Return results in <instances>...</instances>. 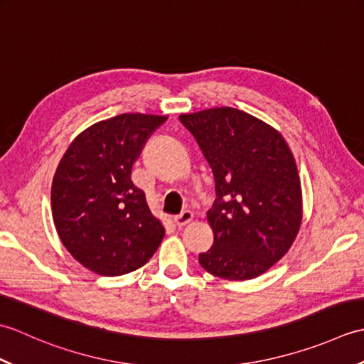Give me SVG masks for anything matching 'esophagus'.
I'll return each mask as SVG.
<instances>
[{
	"mask_svg": "<svg viewBox=\"0 0 364 364\" xmlns=\"http://www.w3.org/2000/svg\"><path fill=\"white\" fill-rule=\"evenodd\" d=\"M192 219H194V214H192L191 211H183L180 215H176V218H173V222H175V225L178 228H181L184 225H188V223Z\"/></svg>",
	"mask_w": 364,
	"mask_h": 364,
	"instance_id": "obj_1",
	"label": "esophagus"
}]
</instances>
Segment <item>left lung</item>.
Here are the masks:
<instances>
[{"instance_id": "8db88e82", "label": "left lung", "mask_w": 364, "mask_h": 364, "mask_svg": "<svg viewBox=\"0 0 364 364\" xmlns=\"http://www.w3.org/2000/svg\"><path fill=\"white\" fill-rule=\"evenodd\" d=\"M210 164L215 200L206 213L214 244L202 267L225 280H250L280 261L301 225V186L283 136L235 107L181 114Z\"/></svg>"}]
</instances>
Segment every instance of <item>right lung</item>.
I'll return each instance as SVG.
<instances>
[{"instance_id": "right-lung-1", "label": "right lung", "mask_w": 364, "mask_h": 364, "mask_svg": "<svg viewBox=\"0 0 364 364\" xmlns=\"http://www.w3.org/2000/svg\"><path fill=\"white\" fill-rule=\"evenodd\" d=\"M167 115L120 114L84 129L68 145L51 184L54 227L72 257L92 272L115 277L142 267L164 227L131 168Z\"/></svg>"}]
</instances>
